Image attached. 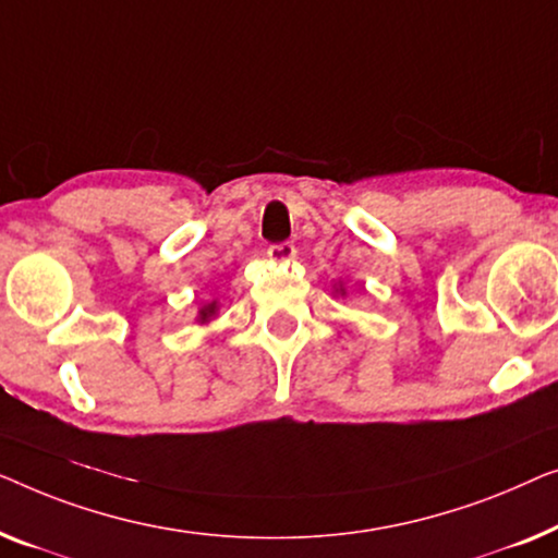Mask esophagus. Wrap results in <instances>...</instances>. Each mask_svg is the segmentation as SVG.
<instances>
[{"label": "esophagus", "mask_w": 558, "mask_h": 558, "mask_svg": "<svg viewBox=\"0 0 558 558\" xmlns=\"http://www.w3.org/2000/svg\"><path fill=\"white\" fill-rule=\"evenodd\" d=\"M268 257L272 263H290L295 257V245L293 242H276L268 247Z\"/></svg>", "instance_id": "1"}]
</instances>
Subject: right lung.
Here are the masks:
<instances>
[{"instance_id": "obj_1", "label": "right lung", "mask_w": 558, "mask_h": 558, "mask_svg": "<svg viewBox=\"0 0 558 558\" xmlns=\"http://www.w3.org/2000/svg\"><path fill=\"white\" fill-rule=\"evenodd\" d=\"M217 311V305L215 303H209V305H204V308H202V313H199V316H202V320H207L209 316H211V313H215Z\"/></svg>"}]
</instances>
